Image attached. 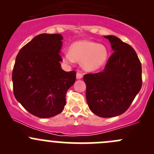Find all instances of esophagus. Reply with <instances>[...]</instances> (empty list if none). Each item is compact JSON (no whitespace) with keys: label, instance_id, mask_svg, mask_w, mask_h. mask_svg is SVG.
Here are the masks:
<instances>
[{"label":"esophagus","instance_id":"34e87169","mask_svg":"<svg viewBox=\"0 0 154 154\" xmlns=\"http://www.w3.org/2000/svg\"><path fill=\"white\" fill-rule=\"evenodd\" d=\"M76 77H77V79H81L82 77H83V74L80 72H77V75H76Z\"/></svg>","mask_w":154,"mask_h":154}]
</instances>
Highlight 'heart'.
<instances>
[{
  "label": "heart",
  "instance_id": "1",
  "mask_svg": "<svg viewBox=\"0 0 154 154\" xmlns=\"http://www.w3.org/2000/svg\"><path fill=\"white\" fill-rule=\"evenodd\" d=\"M109 57V51L103 45L91 41H78L72 44L70 51H65L63 59L66 63H72L75 60L81 62L86 71H92L103 67Z\"/></svg>",
  "mask_w": 154,
  "mask_h": 154
}]
</instances>
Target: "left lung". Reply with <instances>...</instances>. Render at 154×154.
<instances>
[{"label":"left lung","instance_id":"obj_1","mask_svg":"<svg viewBox=\"0 0 154 154\" xmlns=\"http://www.w3.org/2000/svg\"><path fill=\"white\" fill-rule=\"evenodd\" d=\"M113 54L104 69L86 74V100L90 110L99 117L111 118L127 111L142 85V65L130 45L114 35H106Z\"/></svg>","mask_w":154,"mask_h":154}]
</instances>
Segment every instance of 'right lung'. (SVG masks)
I'll use <instances>...</instances> for the list:
<instances>
[{"mask_svg": "<svg viewBox=\"0 0 154 154\" xmlns=\"http://www.w3.org/2000/svg\"><path fill=\"white\" fill-rule=\"evenodd\" d=\"M60 34L34 37L18 52L12 71L13 92L26 110L41 119L54 117L64 109L66 94L76 80L75 71L61 68Z\"/></svg>", "mask_w": 154, "mask_h": 154, "instance_id": "obj_1", "label": "right lung"}]
</instances>
